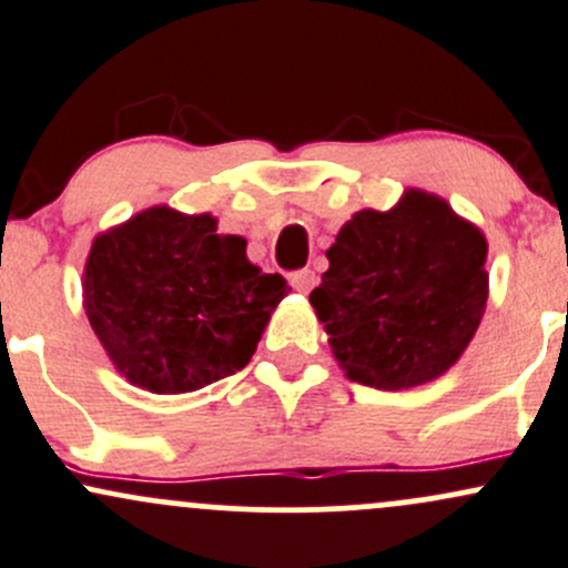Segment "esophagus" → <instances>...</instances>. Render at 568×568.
<instances>
[{
    "label": "esophagus",
    "instance_id": "esophagus-1",
    "mask_svg": "<svg viewBox=\"0 0 568 568\" xmlns=\"http://www.w3.org/2000/svg\"><path fill=\"white\" fill-rule=\"evenodd\" d=\"M291 285H294V291H298V294H310V291L315 288V272L302 270V272L291 274Z\"/></svg>",
    "mask_w": 568,
    "mask_h": 568
}]
</instances>
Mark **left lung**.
Returning <instances> with one entry per match:
<instances>
[{
	"label": "left lung",
	"mask_w": 568,
	"mask_h": 568,
	"mask_svg": "<svg viewBox=\"0 0 568 568\" xmlns=\"http://www.w3.org/2000/svg\"><path fill=\"white\" fill-rule=\"evenodd\" d=\"M326 258L310 304L353 383L426 385L477 334L488 302V240L436 193L407 189L390 210H358Z\"/></svg>",
	"instance_id": "left-lung-1"
}]
</instances>
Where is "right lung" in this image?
<instances>
[{
	"label": "right lung",
	"mask_w": 568,
	"mask_h": 568,
	"mask_svg": "<svg viewBox=\"0 0 568 568\" xmlns=\"http://www.w3.org/2000/svg\"><path fill=\"white\" fill-rule=\"evenodd\" d=\"M217 217L155 204L97 234L83 307L112 366L151 394H191L240 372L277 304L280 274L247 261Z\"/></svg>",
	"instance_id": "obj_1"
}]
</instances>
